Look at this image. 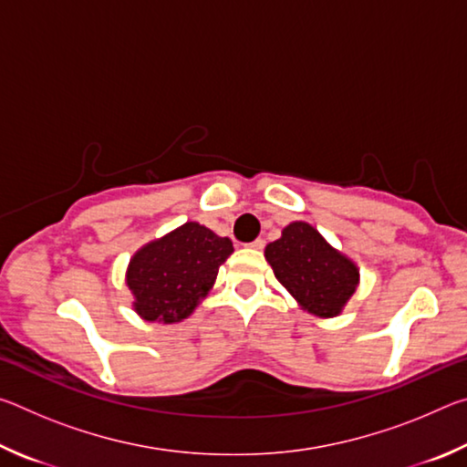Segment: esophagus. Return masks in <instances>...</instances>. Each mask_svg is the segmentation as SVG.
<instances>
[{"mask_svg": "<svg viewBox=\"0 0 467 467\" xmlns=\"http://www.w3.org/2000/svg\"><path fill=\"white\" fill-rule=\"evenodd\" d=\"M264 244H265L264 239H255L253 243H249L247 247H251V249H264Z\"/></svg>", "mask_w": 467, "mask_h": 467, "instance_id": "obj_1", "label": "esophagus"}]
</instances>
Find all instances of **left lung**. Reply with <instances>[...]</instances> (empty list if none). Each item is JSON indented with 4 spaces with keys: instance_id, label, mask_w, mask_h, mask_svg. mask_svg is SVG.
<instances>
[{
    "instance_id": "obj_1",
    "label": "left lung",
    "mask_w": 467,
    "mask_h": 467,
    "mask_svg": "<svg viewBox=\"0 0 467 467\" xmlns=\"http://www.w3.org/2000/svg\"><path fill=\"white\" fill-rule=\"evenodd\" d=\"M274 275L296 303L317 317H336L357 292L358 267L306 223H290L265 247Z\"/></svg>"
}]
</instances>
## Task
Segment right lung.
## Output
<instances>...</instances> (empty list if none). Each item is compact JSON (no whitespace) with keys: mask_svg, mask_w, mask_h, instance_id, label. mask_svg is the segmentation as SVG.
Listing matches in <instances>:
<instances>
[{"mask_svg":"<svg viewBox=\"0 0 467 467\" xmlns=\"http://www.w3.org/2000/svg\"><path fill=\"white\" fill-rule=\"evenodd\" d=\"M233 251L228 236H218L197 223H185L144 244L125 274L133 309L146 321L187 319L214 286L218 267Z\"/></svg>","mask_w":467,"mask_h":467,"instance_id":"obj_1","label":"right lung"}]
</instances>
